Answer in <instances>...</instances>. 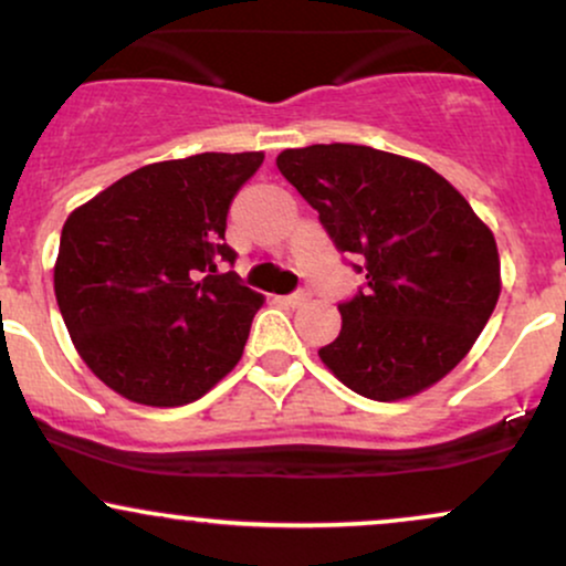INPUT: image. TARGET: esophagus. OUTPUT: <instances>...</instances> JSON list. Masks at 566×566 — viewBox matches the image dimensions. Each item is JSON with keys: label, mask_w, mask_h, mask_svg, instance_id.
<instances>
[{"label": "esophagus", "mask_w": 566, "mask_h": 566, "mask_svg": "<svg viewBox=\"0 0 566 566\" xmlns=\"http://www.w3.org/2000/svg\"><path fill=\"white\" fill-rule=\"evenodd\" d=\"M279 301H282L284 305H290V308H297V305H303L305 301H308V292H292V295H284V297H279Z\"/></svg>", "instance_id": "34e87169"}]
</instances>
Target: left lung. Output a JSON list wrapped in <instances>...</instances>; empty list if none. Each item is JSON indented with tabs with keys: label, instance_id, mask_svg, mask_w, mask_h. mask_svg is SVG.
Wrapping results in <instances>:
<instances>
[{
	"label": "left lung",
	"instance_id": "8db88e82",
	"mask_svg": "<svg viewBox=\"0 0 566 566\" xmlns=\"http://www.w3.org/2000/svg\"><path fill=\"white\" fill-rule=\"evenodd\" d=\"M276 166L366 274L337 305L343 329L318 350L326 369L382 403L440 382L499 303L493 231L459 189L403 155L335 142L284 149Z\"/></svg>",
	"mask_w": 566,
	"mask_h": 566
}]
</instances>
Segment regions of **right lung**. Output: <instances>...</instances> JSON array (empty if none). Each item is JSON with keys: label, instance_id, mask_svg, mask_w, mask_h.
<instances>
[{"label": "right lung", "instance_id": "obj_1", "mask_svg": "<svg viewBox=\"0 0 566 566\" xmlns=\"http://www.w3.org/2000/svg\"><path fill=\"white\" fill-rule=\"evenodd\" d=\"M263 153L149 163L67 216L54 297L84 364L134 403L202 398L242 358L263 297L221 261L234 195Z\"/></svg>", "mask_w": 566, "mask_h": 566}]
</instances>
